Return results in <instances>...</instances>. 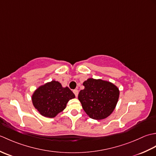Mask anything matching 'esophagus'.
I'll return each instance as SVG.
<instances>
[{"instance_id": "34e87169", "label": "esophagus", "mask_w": 156, "mask_h": 156, "mask_svg": "<svg viewBox=\"0 0 156 156\" xmlns=\"http://www.w3.org/2000/svg\"><path fill=\"white\" fill-rule=\"evenodd\" d=\"M73 92H74V93L76 97H78V90H77V89H74V90H73Z\"/></svg>"}]
</instances>
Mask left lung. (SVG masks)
Instances as JSON below:
<instances>
[{"label":"left lung","mask_w":156,"mask_h":156,"mask_svg":"<svg viewBox=\"0 0 156 156\" xmlns=\"http://www.w3.org/2000/svg\"><path fill=\"white\" fill-rule=\"evenodd\" d=\"M84 88L78 94L82 107L91 119L101 120L108 117L117 105L119 90L110 82L88 78L83 82Z\"/></svg>","instance_id":"left-lung-1"}]
</instances>
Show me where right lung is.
<instances>
[{"instance_id":"right-lung-1","label":"right lung","mask_w":156,"mask_h":156,"mask_svg":"<svg viewBox=\"0 0 156 156\" xmlns=\"http://www.w3.org/2000/svg\"><path fill=\"white\" fill-rule=\"evenodd\" d=\"M75 95L68 87H62L58 81L52 80L40 86L32 95L34 107L41 115L54 118L65 109L67 102Z\"/></svg>"}]
</instances>
